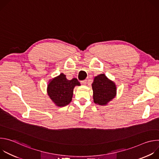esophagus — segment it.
<instances>
[{"label":"esophagus","mask_w":159,"mask_h":159,"mask_svg":"<svg viewBox=\"0 0 159 159\" xmlns=\"http://www.w3.org/2000/svg\"><path fill=\"white\" fill-rule=\"evenodd\" d=\"M81 84L85 85H87V84H88V82H87V80H83V81H81Z\"/></svg>","instance_id":"34e87169"}]
</instances>
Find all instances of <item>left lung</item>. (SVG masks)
Returning a JSON list of instances; mask_svg holds the SVG:
<instances>
[{"instance_id":"1","label":"left lung","mask_w":159,"mask_h":159,"mask_svg":"<svg viewBox=\"0 0 159 159\" xmlns=\"http://www.w3.org/2000/svg\"><path fill=\"white\" fill-rule=\"evenodd\" d=\"M93 99L95 104L106 106L116 96V85L105 74H101L94 77L92 84Z\"/></svg>"}]
</instances>
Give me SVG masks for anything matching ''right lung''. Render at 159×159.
<instances>
[{"instance_id": "right-lung-1", "label": "right lung", "mask_w": 159, "mask_h": 159, "mask_svg": "<svg viewBox=\"0 0 159 159\" xmlns=\"http://www.w3.org/2000/svg\"><path fill=\"white\" fill-rule=\"evenodd\" d=\"M80 85L76 78L68 80L66 75L61 73L49 80L47 93L56 106L64 107L72 101L74 87Z\"/></svg>"}]
</instances>
